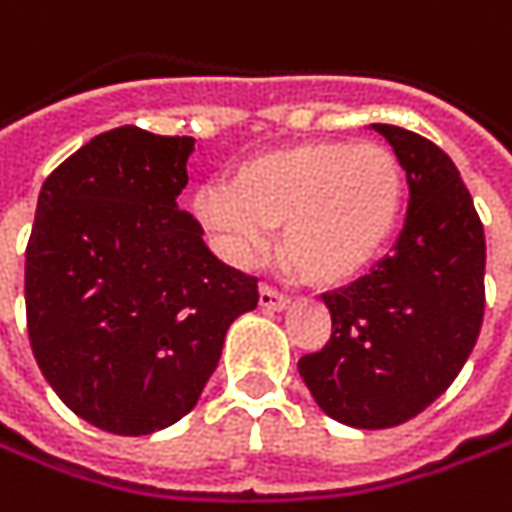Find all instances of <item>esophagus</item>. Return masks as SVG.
Returning a JSON list of instances; mask_svg holds the SVG:
<instances>
[{"instance_id":"1","label":"esophagus","mask_w":512,"mask_h":512,"mask_svg":"<svg viewBox=\"0 0 512 512\" xmlns=\"http://www.w3.org/2000/svg\"><path fill=\"white\" fill-rule=\"evenodd\" d=\"M288 296L282 294V291H276V288H270V285H262L259 288V305L265 308V311H282V308H288Z\"/></svg>"}]
</instances>
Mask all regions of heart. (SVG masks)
Instances as JSON below:
<instances>
[{
    "mask_svg": "<svg viewBox=\"0 0 512 512\" xmlns=\"http://www.w3.org/2000/svg\"><path fill=\"white\" fill-rule=\"evenodd\" d=\"M406 207V175L380 143L311 141L253 155L227 187L207 184L190 213L216 250L247 265L285 224L282 250L314 285L360 276L392 242Z\"/></svg>",
    "mask_w": 512,
    "mask_h": 512,
    "instance_id": "1",
    "label": "heart"
}]
</instances>
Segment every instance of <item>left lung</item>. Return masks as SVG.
Returning <instances> with one entry per match:
<instances>
[{"label":"left lung","mask_w":512,"mask_h":512,"mask_svg":"<svg viewBox=\"0 0 512 512\" xmlns=\"http://www.w3.org/2000/svg\"><path fill=\"white\" fill-rule=\"evenodd\" d=\"M406 169L409 210L392 256L322 294L331 340L299 360L320 409L357 429H389L423 412L464 369L484 320V227L447 152L371 123Z\"/></svg>","instance_id":"1"}]
</instances>
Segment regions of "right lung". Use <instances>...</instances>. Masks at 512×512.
I'll return each instance as SVG.
<instances>
[{"mask_svg": "<svg viewBox=\"0 0 512 512\" xmlns=\"http://www.w3.org/2000/svg\"><path fill=\"white\" fill-rule=\"evenodd\" d=\"M192 138L120 126L39 190L25 250L28 337L65 406L115 435L181 421L216 371L227 328L259 302L178 195Z\"/></svg>", "mask_w": 512, "mask_h": 512, "instance_id": "obj_1", "label": "right lung"}]
</instances>
